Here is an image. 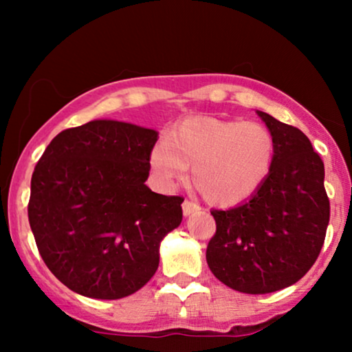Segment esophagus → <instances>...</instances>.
<instances>
[{"instance_id": "obj_1", "label": "esophagus", "mask_w": 352, "mask_h": 352, "mask_svg": "<svg viewBox=\"0 0 352 352\" xmlns=\"http://www.w3.org/2000/svg\"><path fill=\"white\" fill-rule=\"evenodd\" d=\"M182 210H184V215L185 217H190V215H192V213L199 212L200 205L193 204V201H190V200H185L184 204H182Z\"/></svg>"}]
</instances>
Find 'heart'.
<instances>
[{
  "label": "heart",
  "mask_w": 352,
  "mask_h": 352,
  "mask_svg": "<svg viewBox=\"0 0 352 352\" xmlns=\"http://www.w3.org/2000/svg\"><path fill=\"white\" fill-rule=\"evenodd\" d=\"M276 142L260 122L217 117H190L151 151V167L159 182L184 179L192 165L193 184L204 199L233 207L252 199L273 170Z\"/></svg>",
  "instance_id": "1"
}]
</instances>
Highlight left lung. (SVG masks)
<instances>
[{"label":"left lung","instance_id":"obj_1","mask_svg":"<svg viewBox=\"0 0 352 352\" xmlns=\"http://www.w3.org/2000/svg\"><path fill=\"white\" fill-rule=\"evenodd\" d=\"M276 142L268 180L238 207L212 210V273L228 288L266 294L300 281L316 261L329 223L324 164L300 129L256 111Z\"/></svg>","mask_w":352,"mask_h":352}]
</instances>
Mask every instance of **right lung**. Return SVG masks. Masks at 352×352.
Here are the masks:
<instances>
[{
    "label": "right lung",
    "mask_w": 352,
    "mask_h": 352,
    "mask_svg": "<svg viewBox=\"0 0 352 352\" xmlns=\"http://www.w3.org/2000/svg\"><path fill=\"white\" fill-rule=\"evenodd\" d=\"M159 132L99 119L59 132L31 177L28 217L44 263L74 293L119 300L159 268L182 197L145 185Z\"/></svg>",
    "instance_id": "obj_1"
}]
</instances>
